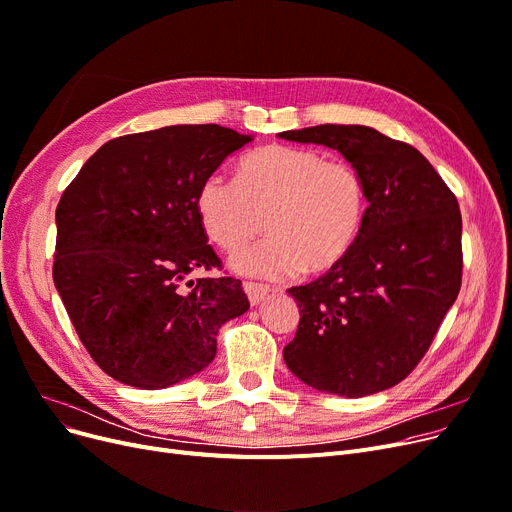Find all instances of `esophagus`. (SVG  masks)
<instances>
[{
  "instance_id": "1",
  "label": "esophagus",
  "mask_w": 512,
  "mask_h": 512,
  "mask_svg": "<svg viewBox=\"0 0 512 512\" xmlns=\"http://www.w3.org/2000/svg\"><path fill=\"white\" fill-rule=\"evenodd\" d=\"M242 288H244V293H247L251 305L261 303L265 297H268V293L272 291L268 284H259V282H242Z\"/></svg>"
}]
</instances>
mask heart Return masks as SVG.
Listing matches in <instances>:
<instances>
[{
    "label": "heart",
    "instance_id": "heart-1",
    "mask_svg": "<svg viewBox=\"0 0 512 512\" xmlns=\"http://www.w3.org/2000/svg\"><path fill=\"white\" fill-rule=\"evenodd\" d=\"M198 221L219 249L234 251L253 238L265 215L268 236L232 255L240 274L286 278L326 272L358 240L366 209L362 175L318 150L272 144L238 163L236 182L221 171L196 190Z\"/></svg>",
    "mask_w": 512,
    "mask_h": 512
}]
</instances>
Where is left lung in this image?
Returning a JSON list of instances; mask_svg holds the SVG:
<instances>
[{
  "mask_svg": "<svg viewBox=\"0 0 512 512\" xmlns=\"http://www.w3.org/2000/svg\"><path fill=\"white\" fill-rule=\"evenodd\" d=\"M280 138L341 152L368 198L351 251L318 280L288 288L301 320L284 362L318 391H385L416 368L458 297L456 196L414 146L366 125H318Z\"/></svg>",
  "mask_w": 512,
  "mask_h": 512,
  "instance_id": "obj_1",
  "label": "left lung"
}]
</instances>
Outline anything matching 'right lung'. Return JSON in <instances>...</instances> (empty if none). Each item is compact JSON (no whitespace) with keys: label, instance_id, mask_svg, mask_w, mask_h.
I'll return each mask as SVG.
<instances>
[{"label":"right lung","instance_id":"obj_1","mask_svg":"<svg viewBox=\"0 0 512 512\" xmlns=\"http://www.w3.org/2000/svg\"><path fill=\"white\" fill-rule=\"evenodd\" d=\"M253 138L169 125L106 142L56 207L54 284L92 360L115 381L163 389L207 368L221 324L249 299L219 270L196 190Z\"/></svg>","mask_w":512,"mask_h":512}]
</instances>
